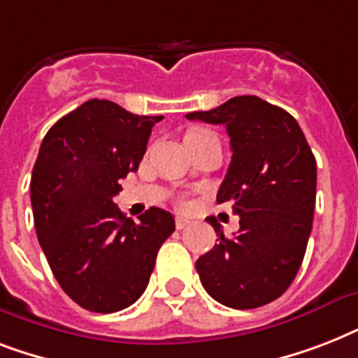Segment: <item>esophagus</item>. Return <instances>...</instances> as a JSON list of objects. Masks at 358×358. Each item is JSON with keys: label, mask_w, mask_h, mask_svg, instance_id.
<instances>
[{"label": "esophagus", "mask_w": 358, "mask_h": 358, "mask_svg": "<svg viewBox=\"0 0 358 358\" xmlns=\"http://www.w3.org/2000/svg\"><path fill=\"white\" fill-rule=\"evenodd\" d=\"M189 223H191L189 219H184V217H176V229H178V230L185 229V227H187V224H189Z\"/></svg>", "instance_id": "esophagus-1"}]
</instances>
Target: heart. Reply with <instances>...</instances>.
<instances>
[{
  "label": "heart",
  "mask_w": 358,
  "mask_h": 358,
  "mask_svg": "<svg viewBox=\"0 0 358 358\" xmlns=\"http://www.w3.org/2000/svg\"><path fill=\"white\" fill-rule=\"evenodd\" d=\"M193 131H206V129H193ZM191 134V131H189Z\"/></svg>",
  "instance_id": "heart-1"
}]
</instances>
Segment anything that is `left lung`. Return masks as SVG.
<instances>
[{
	"label": "left lung",
	"mask_w": 358,
	"mask_h": 358,
	"mask_svg": "<svg viewBox=\"0 0 358 358\" xmlns=\"http://www.w3.org/2000/svg\"><path fill=\"white\" fill-rule=\"evenodd\" d=\"M189 120L223 124L232 162L217 202H232L239 230L196 260L208 294L230 308H258L289 288L299 271L316 206V157L297 120L258 96H234Z\"/></svg>",
	"instance_id": "8db88e82"
}]
</instances>
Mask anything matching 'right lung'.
I'll list each match as a JSON object with an SVG mask.
<instances>
[{
    "label": "right lung",
    "mask_w": 358,
    "mask_h": 358,
    "mask_svg": "<svg viewBox=\"0 0 358 358\" xmlns=\"http://www.w3.org/2000/svg\"><path fill=\"white\" fill-rule=\"evenodd\" d=\"M162 119L92 98L42 141L31 174L36 238L59 286L85 310L109 314L134 305L174 232V217L162 208L134 223L113 202Z\"/></svg>",
    "instance_id": "add662e5"
}]
</instances>
